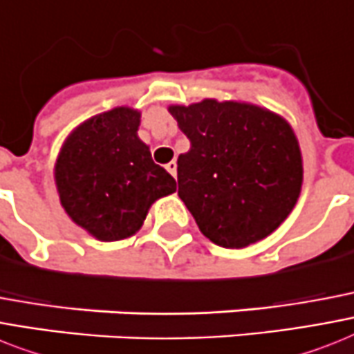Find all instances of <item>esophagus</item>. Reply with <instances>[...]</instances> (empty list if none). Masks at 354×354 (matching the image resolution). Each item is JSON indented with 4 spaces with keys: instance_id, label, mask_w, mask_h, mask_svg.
Segmentation results:
<instances>
[{
    "instance_id": "esophagus-1",
    "label": "esophagus",
    "mask_w": 354,
    "mask_h": 354,
    "mask_svg": "<svg viewBox=\"0 0 354 354\" xmlns=\"http://www.w3.org/2000/svg\"><path fill=\"white\" fill-rule=\"evenodd\" d=\"M165 169H167V171L171 172L172 176L176 178V169H178V165H176V162H174V160H172V162H169L167 165H165Z\"/></svg>"
}]
</instances>
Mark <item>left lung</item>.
<instances>
[{"mask_svg":"<svg viewBox=\"0 0 354 354\" xmlns=\"http://www.w3.org/2000/svg\"><path fill=\"white\" fill-rule=\"evenodd\" d=\"M169 112L191 140L178 156V196L203 236L242 249L277 231L304 182L300 143L286 118L214 97L169 105Z\"/></svg>","mask_w":354,"mask_h":354,"instance_id":"obj_1","label":"left lung"}]
</instances>
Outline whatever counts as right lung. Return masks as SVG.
I'll list each match as a JSON object with an SVG mask.
<instances>
[{"label": "right lung", "instance_id": "obj_1", "mask_svg": "<svg viewBox=\"0 0 354 354\" xmlns=\"http://www.w3.org/2000/svg\"><path fill=\"white\" fill-rule=\"evenodd\" d=\"M142 112L114 107L80 123L54 163L59 203L67 216L100 242L136 234L156 200L176 191L138 136Z\"/></svg>", "mask_w": 354, "mask_h": 354}]
</instances>
